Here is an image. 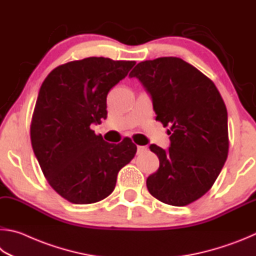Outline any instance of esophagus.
<instances>
[{"mask_svg": "<svg viewBox=\"0 0 256 256\" xmlns=\"http://www.w3.org/2000/svg\"><path fill=\"white\" fill-rule=\"evenodd\" d=\"M146 150V147L145 146H137V154H140L142 152Z\"/></svg>", "mask_w": 256, "mask_h": 256, "instance_id": "34e87169", "label": "esophagus"}]
</instances>
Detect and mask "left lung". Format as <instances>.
<instances>
[{
    "label": "left lung",
    "instance_id": "left-lung-1",
    "mask_svg": "<svg viewBox=\"0 0 256 256\" xmlns=\"http://www.w3.org/2000/svg\"><path fill=\"white\" fill-rule=\"evenodd\" d=\"M129 76L150 93L156 120L170 126L168 150L150 147L160 168L147 178V189L166 204L194 202L210 190L227 160V109L220 93L212 80L178 57L142 62Z\"/></svg>",
    "mask_w": 256,
    "mask_h": 256
}]
</instances>
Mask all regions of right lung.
<instances>
[{"label":"right lung","mask_w":256,"mask_h":256,"mask_svg":"<svg viewBox=\"0 0 256 256\" xmlns=\"http://www.w3.org/2000/svg\"><path fill=\"white\" fill-rule=\"evenodd\" d=\"M135 64L88 57L56 67L42 84L30 126L31 145L49 184L72 204L106 198L118 172L136 154L130 138L110 144L90 128L106 118L108 93Z\"/></svg>","instance_id":"obj_1"}]
</instances>
